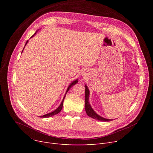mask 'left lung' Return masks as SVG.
<instances>
[{
	"mask_svg": "<svg viewBox=\"0 0 153 153\" xmlns=\"http://www.w3.org/2000/svg\"><path fill=\"white\" fill-rule=\"evenodd\" d=\"M85 110L87 115L95 119L99 120L101 122H110L113 120L110 119H106L104 118L99 115H97L95 112L94 111V110L92 108L91 106L90 105L89 102V90L88 89L86 85H85Z\"/></svg>",
	"mask_w": 153,
	"mask_h": 153,
	"instance_id": "8db88e82",
	"label": "left lung"
}]
</instances>
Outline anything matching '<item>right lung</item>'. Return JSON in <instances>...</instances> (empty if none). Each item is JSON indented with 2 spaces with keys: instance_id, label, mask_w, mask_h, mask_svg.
Wrapping results in <instances>:
<instances>
[{
  "instance_id": "obj_1",
  "label": "right lung",
  "mask_w": 153,
  "mask_h": 153,
  "mask_svg": "<svg viewBox=\"0 0 153 153\" xmlns=\"http://www.w3.org/2000/svg\"><path fill=\"white\" fill-rule=\"evenodd\" d=\"M36 33H35L33 36H32L31 37H33L35 35ZM27 43H28V41L27 42V43H26V44H25V45L27 44ZM25 48V47H24ZM24 49V48H23ZM78 82V81L77 80H76V81H73L72 82L70 85H69V86L68 87V89H67V91H66V93L68 92V91L69 90V89L70 88H71L72 87V85H74V84H76L77 82ZM65 97H66V95H65V96H64V99H62V102H61V103L60 104V105H59V107L56 109V110H55L54 111H53V112H51V113H50V114H46V115H43V116H41L40 117H42V118H47V117H52V116H53V115H56V114H58V113H59V112L61 111V110H62V106H63V102H64V98H65Z\"/></svg>"
}]
</instances>
